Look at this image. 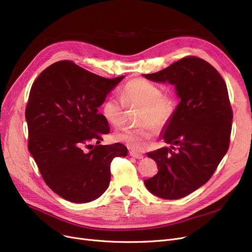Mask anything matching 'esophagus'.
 <instances>
[{"label": "esophagus", "instance_id": "obj_1", "mask_svg": "<svg viewBox=\"0 0 252 252\" xmlns=\"http://www.w3.org/2000/svg\"><path fill=\"white\" fill-rule=\"evenodd\" d=\"M129 156L132 157V158H138V159L143 158V155H142V153H139V152L134 151V150H130L129 151Z\"/></svg>", "mask_w": 252, "mask_h": 252}]
</instances>
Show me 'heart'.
<instances>
[{"mask_svg": "<svg viewBox=\"0 0 252 252\" xmlns=\"http://www.w3.org/2000/svg\"><path fill=\"white\" fill-rule=\"evenodd\" d=\"M126 106H140L142 109L138 127H124L114 134V140L129 147L141 150L146 142L158 133V125H165L176 109V100L171 94L161 93L160 87L149 80L135 78L129 80L122 91V99L109 95L101 106L103 117L109 124L122 126L125 122Z\"/></svg>", "mask_w": 252, "mask_h": 252, "instance_id": "b5f03b06", "label": "heart"}]
</instances>
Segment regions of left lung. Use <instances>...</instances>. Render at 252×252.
I'll return each mask as SVG.
<instances>
[{
    "instance_id": "left-lung-1",
    "label": "left lung",
    "mask_w": 252,
    "mask_h": 252,
    "mask_svg": "<svg viewBox=\"0 0 252 252\" xmlns=\"http://www.w3.org/2000/svg\"><path fill=\"white\" fill-rule=\"evenodd\" d=\"M143 76L174 85L180 99L160 135L171 146L147 153L158 172L144 181L155 195L177 200L209 180L228 149L233 112L226 84L209 63L195 57Z\"/></svg>"
}]
</instances>
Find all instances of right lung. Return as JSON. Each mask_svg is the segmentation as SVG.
<instances>
[{
  "label": "right lung",
  "instance_id": "1",
  "mask_svg": "<svg viewBox=\"0 0 252 252\" xmlns=\"http://www.w3.org/2000/svg\"><path fill=\"white\" fill-rule=\"evenodd\" d=\"M124 78L107 79L61 61L32 85L26 108L29 151L45 183L64 200L99 198L109 187L112 159L127 155L123 144L99 145L110 128L97 108Z\"/></svg>",
  "mask_w": 252,
  "mask_h": 252
}]
</instances>
